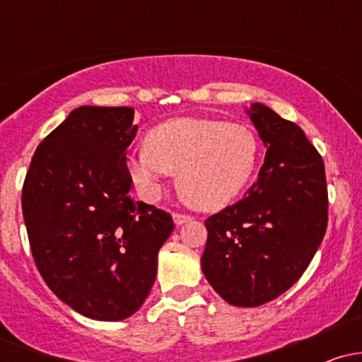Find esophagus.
<instances>
[{
	"label": "esophagus",
	"instance_id": "esophagus-1",
	"mask_svg": "<svg viewBox=\"0 0 362 362\" xmlns=\"http://www.w3.org/2000/svg\"><path fill=\"white\" fill-rule=\"evenodd\" d=\"M190 219H192V218H190L189 214H182V213L173 214V221H175L177 226H182V224L187 223V221H190Z\"/></svg>",
	"mask_w": 362,
	"mask_h": 362
}]
</instances>
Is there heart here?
Segmentation results:
<instances>
[{
    "instance_id": "heart-1",
    "label": "heart",
    "mask_w": 362,
    "mask_h": 362,
    "mask_svg": "<svg viewBox=\"0 0 362 362\" xmlns=\"http://www.w3.org/2000/svg\"><path fill=\"white\" fill-rule=\"evenodd\" d=\"M257 160L259 141L248 127L182 117L153 129L148 146L127 156V168L146 199L158 197L167 173H178V192L185 201L216 209L242 192Z\"/></svg>"
}]
</instances>
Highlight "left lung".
Segmentation results:
<instances>
[{
    "mask_svg": "<svg viewBox=\"0 0 362 362\" xmlns=\"http://www.w3.org/2000/svg\"><path fill=\"white\" fill-rule=\"evenodd\" d=\"M247 114L267 148L264 165L242 201L207 218L201 264L224 301L252 308L306 271L327 231L328 194L322 156L301 127L264 103Z\"/></svg>",
    "mask_w": 362,
    "mask_h": 362,
    "instance_id": "8db88e82",
    "label": "left lung"
}]
</instances>
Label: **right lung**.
I'll return each instance as SVG.
<instances>
[{"label": "right lung", "mask_w": 362, "mask_h": 362, "mask_svg": "<svg viewBox=\"0 0 362 362\" xmlns=\"http://www.w3.org/2000/svg\"><path fill=\"white\" fill-rule=\"evenodd\" d=\"M132 120L131 107L74 109L37 146L22 189L28 242L45 284L69 308L103 322L141 308L173 231L172 216L131 197Z\"/></svg>", "instance_id": "obj_1"}]
</instances>
